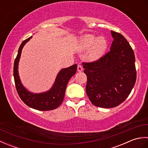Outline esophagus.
<instances>
[{
	"mask_svg": "<svg viewBox=\"0 0 148 148\" xmlns=\"http://www.w3.org/2000/svg\"><path fill=\"white\" fill-rule=\"evenodd\" d=\"M83 70V69L82 66H81V65H77V71L78 72H82Z\"/></svg>",
	"mask_w": 148,
	"mask_h": 148,
	"instance_id": "esophagus-1",
	"label": "esophagus"
}]
</instances>
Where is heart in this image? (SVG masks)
Wrapping results in <instances>:
<instances>
[{"label":"heart","instance_id":"obj_1","mask_svg":"<svg viewBox=\"0 0 148 148\" xmlns=\"http://www.w3.org/2000/svg\"><path fill=\"white\" fill-rule=\"evenodd\" d=\"M108 42L106 37L100 36L97 37L93 35H86L81 40V51H90L88 54V58L90 61H95L104 55L108 48Z\"/></svg>","mask_w":148,"mask_h":148}]
</instances>
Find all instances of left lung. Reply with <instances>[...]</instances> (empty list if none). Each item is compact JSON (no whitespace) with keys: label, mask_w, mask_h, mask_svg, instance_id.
Returning a JSON list of instances; mask_svg holds the SVG:
<instances>
[{"label":"left lung","mask_w":148,"mask_h":148,"mask_svg":"<svg viewBox=\"0 0 148 148\" xmlns=\"http://www.w3.org/2000/svg\"><path fill=\"white\" fill-rule=\"evenodd\" d=\"M110 51L99 60L83 63L86 74V92L97 107L112 108L124 102L136 81L135 55L127 40L111 30Z\"/></svg>","instance_id":"left-lung-1"}]
</instances>
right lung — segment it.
I'll list each match as a JSON object with an SVG mask.
<instances>
[{
	"mask_svg": "<svg viewBox=\"0 0 148 148\" xmlns=\"http://www.w3.org/2000/svg\"><path fill=\"white\" fill-rule=\"evenodd\" d=\"M32 36L22 42L19 48L18 55L14 63L13 75L16 88L20 99L27 106L39 111H49L56 109L61 105L64 100L66 87L69 79L76 74L77 64L61 69L56 76L53 85L48 91L40 93L29 92L22 84L18 74V64L21 51L25 45Z\"/></svg>",
	"mask_w": 148,
	"mask_h": 148,
	"instance_id": "add662e5",
	"label": "right lung"
}]
</instances>
